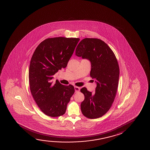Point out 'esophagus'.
I'll return each instance as SVG.
<instances>
[{
    "instance_id": "obj_1",
    "label": "esophagus",
    "mask_w": 150,
    "mask_h": 150,
    "mask_svg": "<svg viewBox=\"0 0 150 150\" xmlns=\"http://www.w3.org/2000/svg\"><path fill=\"white\" fill-rule=\"evenodd\" d=\"M74 89H75V92H79L80 88L79 87L75 86H74Z\"/></svg>"
}]
</instances>
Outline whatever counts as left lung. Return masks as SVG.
<instances>
[{
    "instance_id": "1",
    "label": "left lung",
    "mask_w": 150,
    "mask_h": 150,
    "mask_svg": "<svg viewBox=\"0 0 150 150\" xmlns=\"http://www.w3.org/2000/svg\"><path fill=\"white\" fill-rule=\"evenodd\" d=\"M75 55L90 61V76L97 84L94 94L86 88H81L84 95L81 110L88 118H98L107 113L115 99L119 77L117 59L107 43L97 38L82 39L76 47Z\"/></svg>"
}]
</instances>
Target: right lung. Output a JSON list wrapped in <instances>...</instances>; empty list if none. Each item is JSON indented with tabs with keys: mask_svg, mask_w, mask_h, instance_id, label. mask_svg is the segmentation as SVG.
Instances as JSON below:
<instances>
[{
	"mask_svg": "<svg viewBox=\"0 0 150 150\" xmlns=\"http://www.w3.org/2000/svg\"><path fill=\"white\" fill-rule=\"evenodd\" d=\"M79 38L58 37L47 38L38 45L31 58L29 71L31 94L45 114L58 117L66 113L75 92L71 84L52 82L56 73L66 68Z\"/></svg>",
	"mask_w": 150,
	"mask_h": 150,
	"instance_id": "obj_1",
	"label": "right lung"
}]
</instances>
